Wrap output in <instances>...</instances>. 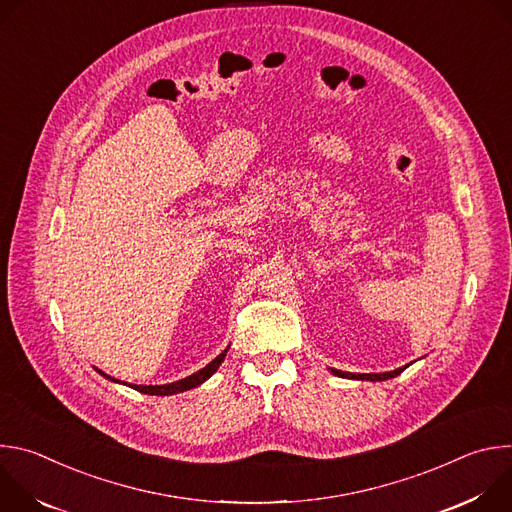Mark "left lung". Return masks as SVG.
<instances>
[{
    "mask_svg": "<svg viewBox=\"0 0 512 512\" xmlns=\"http://www.w3.org/2000/svg\"><path fill=\"white\" fill-rule=\"evenodd\" d=\"M405 369H407V364H405V367H399V369H395V371H389V373H373V375L342 373V371H336V369H332V373H334L336 377H342V379H360V381H387V379H393V377L401 375Z\"/></svg>",
    "mask_w": 512,
    "mask_h": 512,
    "instance_id": "obj_1",
    "label": "left lung"
}]
</instances>
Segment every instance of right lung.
<instances>
[{"instance_id":"right-lung-1","label":"right lung","mask_w":512,"mask_h":512,"mask_svg":"<svg viewBox=\"0 0 512 512\" xmlns=\"http://www.w3.org/2000/svg\"><path fill=\"white\" fill-rule=\"evenodd\" d=\"M227 350L229 348H225L221 354H218L212 362H208L204 369H200L198 373H194V375H190V377H186V379H182V381H176V383H170V385H131V389H135V391H139V393H145V395H174V393H182V391H188V389H194V387H198V385H202L208 377H212V373L221 367V362L225 360V356H227ZM103 377H107L109 381H115V379H111L109 375H105L103 371H99ZM115 383H119V381H115ZM125 385V383H123Z\"/></svg>"}]
</instances>
